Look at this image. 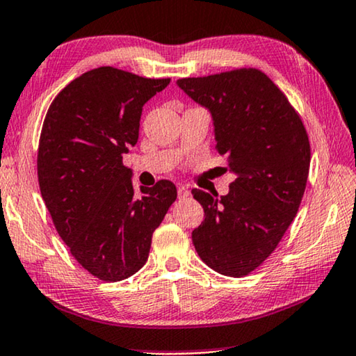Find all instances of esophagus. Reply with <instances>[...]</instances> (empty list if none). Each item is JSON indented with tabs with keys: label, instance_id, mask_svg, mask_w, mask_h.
Instances as JSON below:
<instances>
[{
	"label": "esophagus",
	"instance_id": "1",
	"mask_svg": "<svg viewBox=\"0 0 356 356\" xmlns=\"http://www.w3.org/2000/svg\"><path fill=\"white\" fill-rule=\"evenodd\" d=\"M189 189L186 188V186H178V197L179 199H186V197H189Z\"/></svg>",
	"mask_w": 356,
	"mask_h": 356
}]
</instances>
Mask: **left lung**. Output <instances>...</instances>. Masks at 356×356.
<instances>
[{
  "label": "left lung",
  "mask_w": 356,
  "mask_h": 356,
  "mask_svg": "<svg viewBox=\"0 0 356 356\" xmlns=\"http://www.w3.org/2000/svg\"><path fill=\"white\" fill-rule=\"evenodd\" d=\"M178 86L210 109L218 152L237 173L227 195L193 189L205 213L193 243L213 270L245 277L275 251L299 210L310 167L307 130L261 70L183 78Z\"/></svg>",
  "instance_id": "obj_1"
}]
</instances>
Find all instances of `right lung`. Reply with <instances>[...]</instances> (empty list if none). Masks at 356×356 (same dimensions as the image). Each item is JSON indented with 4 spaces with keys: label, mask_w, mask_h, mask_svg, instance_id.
<instances>
[{
    "label": "right lung",
    "mask_w": 356,
    "mask_h": 356,
    "mask_svg": "<svg viewBox=\"0 0 356 356\" xmlns=\"http://www.w3.org/2000/svg\"><path fill=\"white\" fill-rule=\"evenodd\" d=\"M170 84L113 67L87 71L47 109L38 181L73 258L103 282H121L147 261L152 232L177 200L161 179L135 195L122 156L138 141L143 105Z\"/></svg>",
    "instance_id": "right-lung-1"
}]
</instances>
